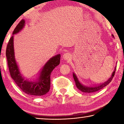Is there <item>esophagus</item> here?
Instances as JSON below:
<instances>
[{
	"label": "esophagus",
	"mask_w": 124,
	"mask_h": 124,
	"mask_svg": "<svg viewBox=\"0 0 124 124\" xmlns=\"http://www.w3.org/2000/svg\"><path fill=\"white\" fill-rule=\"evenodd\" d=\"M70 54L69 53H66L63 54V57L64 60H68L69 58H70Z\"/></svg>",
	"instance_id": "1"
}]
</instances>
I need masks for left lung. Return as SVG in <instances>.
I'll list each match as a JSON object with an SVG mask.
<instances>
[{
	"label": "left lung",
	"mask_w": 124,
	"mask_h": 124,
	"mask_svg": "<svg viewBox=\"0 0 124 124\" xmlns=\"http://www.w3.org/2000/svg\"><path fill=\"white\" fill-rule=\"evenodd\" d=\"M112 36L114 37V35H112ZM116 67H115L114 72H113L112 73V76H111V77L107 81H106V82L103 83V84H101L100 85L96 86L87 87V86H85L83 85L80 83L79 82L78 80L77 77H76V75H75L74 73H73V78H74V79L75 84H76L77 88L79 90H80V91H81L82 92H86V93H91V92H95L96 91H98V90L103 89L104 87H105L106 86L108 85L111 82V81L112 80L113 77H114V76L115 70H116Z\"/></svg>",
	"instance_id": "1"
}]
</instances>
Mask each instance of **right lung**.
I'll return each mask as SVG.
<instances>
[{
  "label": "right lung",
  "instance_id": "obj_1",
  "mask_svg": "<svg viewBox=\"0 0 124 124\" xmlns=\"http://www.w3.org/2000/svg\"><path fill=\"white\" fill-rule=\"evenodd\" d=\"M25 21L22 20L15 28L12 34L19 32L24 26ZM8 67L12 79L18 87L28 95L32 96H43L49 91L50 89V75L56 66L60 63L61 54L54 56L43 67L37 81H28L22 77L14 56V35L10 38L6 50Z\"/></svg>",
  "mask_w": 124,
  "mask_h": 124
}]
</instances>
